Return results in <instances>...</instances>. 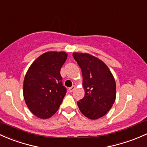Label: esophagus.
Masks as SVG:
<instances>
[{"mask_svg": "<svg viewBox=\"0 0 147 147\" xmlns=\"http://www.w3.org/2000/svg\"><path fill=\"white\" fill-rule=\"evenodd\" d=\"M75 88H76V86H74V85L73 86H71V87L69 88V92H72V91H73V90H74V89H75Z\"/></svg>", "mask_w": 147, "mask_h": 147, "instance_id": "obj_1", "label": "esophagus"}]
</instances>
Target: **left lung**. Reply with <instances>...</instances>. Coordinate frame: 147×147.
<instances>
[{"mask_svg":"<svg viewBox=\"0 0 147 147\" xmlns=\"http://www.w3.org/2000/svg\"><path fill=\"white\" fill-rule=\"evenodd\" d=\"M74 59L83 75L85 96L77 102L84 115L96 119L107 114L116 98V84L107 65L97 57L86 53L75 52Z\"/></svg>","mask_w":147,"mask_h":147,"instance_id":"left-lung-1","label":"left lung"}]
</instances>
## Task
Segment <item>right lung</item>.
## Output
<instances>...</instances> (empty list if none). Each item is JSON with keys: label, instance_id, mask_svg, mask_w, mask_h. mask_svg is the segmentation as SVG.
Listing matches in <instances>:
<instances>
[{"label": "right lung", "instance_id": "1", "mask_svg": "<svg viewBox=\"0 0 147 147\" xmlns=\"http://www.w3.org/2000/svg\"><path fill=\"white\" fill-rule=\"evenodd\" d=\"M67 59L64 51H48L31 64L23 83V96L29 110L37 117L55 114L66 93L60 74Z\"/></svg>", "mask_w": 147, "mask_h": 147}]
</instances>
